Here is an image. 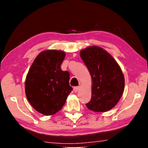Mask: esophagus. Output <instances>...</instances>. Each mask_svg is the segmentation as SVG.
I'll return each mask as SVG.
<instances>
[{"instance_id": "esophagus-1", "label": "esophagus", "mask_w": 148, "mask_h": 148, "mask_svg": "<svg viewBox=\"0 0 148 148\" xmlns=\"http://www.w3.org/2000/svg\"><path fill=\"white\" fill-rule=\"evenodd\" d=\"M79 86L74 87V88H73V91H74L75 92H77V91L79 90Z\"/></svg>"}]
</instances>
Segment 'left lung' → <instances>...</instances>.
Instances as JSON below:
<instances>
[{
	"label": "left lung",
	"mask_w": 148,
	"mask_h": 148,
	"mask_svg": "<svg viewBox=\"0 0 148 148\" xmlns=\"http://www.w3.org/2000/svg\"><path fill=\"white\" fill-rule=\"evenodd\" d=\"M80 56L92 77V98L86 104L94 112H106L116 106L124 92L122 70L112 56L98 46H90Z\"/></svg>",
	"instance_id": "8db88e82"
}]
</instances>
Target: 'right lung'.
<instances>
[{
    "label": "right lung",
    "instance_id": "obj_1",
    "mask_svg": "<svg viewBox=\"0 0 148 148\" xmlns=\"http://www.w3.org/2000/svg\"><path fill=\"white\" fill-rule=\"evenodd\" d=\"M64 57L65 53L60 50L40 52L26 77L27 100L36 111L46 116L61 110L73 90L69 86V73L60 68Z\"/></svg>",
    "mask_w": 148,
    "mask_h": 148
}]
</instances>
